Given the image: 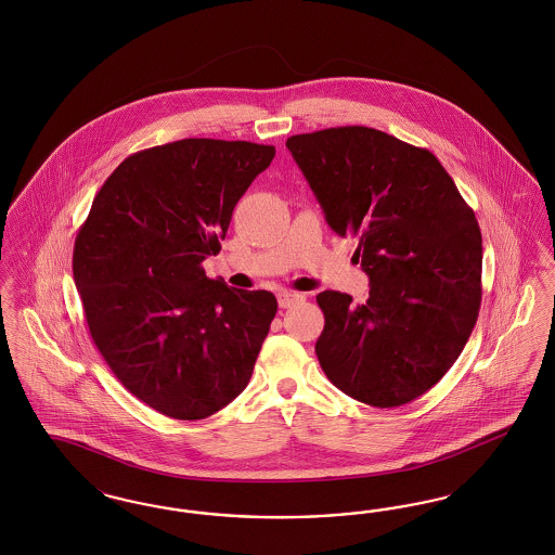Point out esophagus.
<instances>
[{"label": "esophagus", "instance_id": "obj_1", "mask_svg": "<svg viewBox=\"0 0 555 555\" xmlns=\"http://www.w3.org/2000/svg\"><path fill=\"white\" fill-rule=\"evenodd\" d=\"M279 306L283 308V310H287V308H293V306H297V304H301L304 299H306V295H301V293H291V291H279Z\"/></svg>", "mask_w": 555, "mask_h": 555}]
</instances>
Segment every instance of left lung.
<instances>
[{
	"mask_svg": "<svg viewBox=\"0 0 555 555\" xmlns=\"http://www.w3.org/2000/svg\"><path fill=\"white\" fill-rule=\"evenodd\" d=\"M287 149L326 222L359 240L370 297L322 291L315 356L351 399L390 409L425 395L465 349L481 306V231L427 149L365 126L297 133Z\"/></svg>",
	"mask_w": 555,
	"mask_h": 555,
	"instance_id": "obj_1",
	"label": "left lung"
}]
</instances>
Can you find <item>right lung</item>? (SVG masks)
<instances>
[{
  "label": "right lung",
  "instance_id": "right-lung-1",
  "mask_svg": "<svg viewBox=\"0 0 555 555\" xmlns=\"http://www.w3.org/2000/svg\"><path fill=\"white\" fill-rule=\"evenodd\" d=\"M274 146L185 138L128 156L74 244L90 336L115 377L158 413L196 422L242 395L276 313L270 291L231 288L202 262Z\"/></svg>",
  "mask_w": 555,
  "mask_h": 555
}]
</instances>
